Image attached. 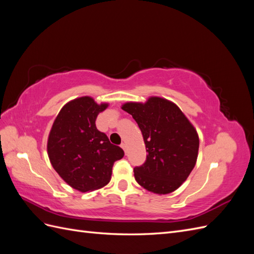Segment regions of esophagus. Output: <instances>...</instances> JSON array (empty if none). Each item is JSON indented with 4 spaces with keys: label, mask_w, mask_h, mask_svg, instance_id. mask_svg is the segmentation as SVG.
<instances>
[{
    "label": "esophagus",
    "mask_w": 254,
    "mask_h": 254,
    "mask_svg": "<svg viewBox=\"0 0 254 254\" xmlns=\"http://www.w3.org/2000/svg\"><path fill=\"white\" fill-rule=\"evenodd\" d=\"M121 147H122L123 149H124L125 152H127V145H126L125 143H122V144H121Z\"/></svg>",
    "instance_id": "obj_1"
}]
</instances>
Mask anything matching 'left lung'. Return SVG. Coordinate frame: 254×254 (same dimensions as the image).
<instances>
[{
  "label": "left lung",
  "instance_id": "left-lung-1",
  "mask_svg": "<svg viewBox=\"0 0 254 254\" xmlns=\"http://www.w3.org/2000/svg\"><path fill=\"white\" fill-rule=\"evenodd\" d=\"M122 109L132 115L146 145V161L133 168L136 182L152 193H172L196 164L195 128L178 107L161 97H150L145 104L127 103Z\"/></svg>",
  "mask_w": 254,
  "mask_h": 254
}]
</instances>
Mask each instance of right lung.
I'll use <instances>...</instances> for the list:
<instances>
[{
    "instance_id": "add662e5",
    "label": "right lung",
    "mask_w": 254,
    "mask_h": 254,
    "mask_svg": "<svg viewBox=\"0 0 254 254\" xmlns=\"http://www.w3.org/2000/svg\"><path fill=\"white\" fill-rule=\"evenodd\" d=\"M107 107L89 96L76 98L60 110L49 135L48 153L54 170L83 193L106 186L114 162L124 157V150L96 128L97 115Z\"/></svg>"
}]
</instances>
